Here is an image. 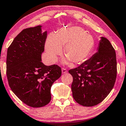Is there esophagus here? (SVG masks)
<instances>
[{
  "mask_svg": "<svg viewBox=\"0 0 126 126\" xmlns=\"http://www.w3.org/2000/svg\"><path fill=\"white\" fill-rule=\"evenodd\" d=\"M62 73H63V74H66V73H67V70L66 68H62Z\"/></svg>",
  "mask_w": 126,
  "mask_h": 126,
  "instance_id": "34e87169",
  "label": "esophagus"
}]
</instances>
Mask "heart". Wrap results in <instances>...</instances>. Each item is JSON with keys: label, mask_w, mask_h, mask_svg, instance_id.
Listing matches in <instances>:
<instances>
[{"label": "heart", "mask_w": 126, "mask_h": 126, "mask_svg": "<svg viewBox=\"0 0 126 126\" xmlns=\"http://www.w3.org/2000/svg\"><path fill=\"white\" fill-rule=\"evenodd\" d=\"M94 45V39L91 35L81 27L74 26L62 28L56 35L49 34L45 43V50L49 61L55 63L62 53V47H64V63L69 64L70 61L78 64L88 58Z\"/></svg>", "instance_id": "obj_1"}]
</instances>
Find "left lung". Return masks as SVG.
Here are the masks:
<instances>
[{
  "label": "left lung",
  "mask_w": 126,
  "mask_h": 126,
  "mask_svg": "<svg viewBox=\"0 0 126 126\" xmlns=\"http://www.w3.org/2000/svg\"><path fill=\"white\" fill-rule=\"evenodd\" d=\"M96 53L68 73L73 76L74 100L84 106L101 103L113 88L117 74L116 52L107 38L101 36Z\"/></svg>",
  "instance_id": "left-lung-1"
}]
</instances>
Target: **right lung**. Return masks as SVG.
<instances>
[{
  "instance_id": "add662e5",
  "label": "right lung",
  "mask_w": 126,
  "mask_h": 126,
  "mask_svg": "<svg viewBox=\"0 0 126 126\" xmlns=\"http://www.w3.org/2000/svg\"><path fill=\"white\" fill-rule=\"evenodd\" d=\"M42 25L23 30L8 47L6 74L9 86L22 102L32 108L47 105L51 100L50 88L62 75L58 65L46 66L41 55L47 31Z\"/></svg>"
}]
</instances>
